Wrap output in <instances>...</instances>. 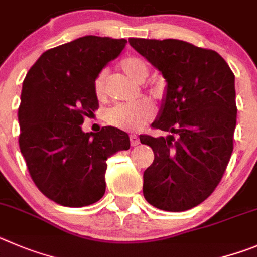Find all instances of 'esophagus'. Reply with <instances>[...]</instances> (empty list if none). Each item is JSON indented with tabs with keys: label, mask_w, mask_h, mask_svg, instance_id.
<instances>
[{
	"label": "esophagus",
	"mask_w": 257,
	"mask_h": 257,
	"mask_svg": "<svg viewBox=\"0 0 257 257\" xmlns=\"http://www.w3.org/2000/svg\"><path fill=\"white\" fill-rule=\"evenodd\" d=\"M131 145L132 146L140 145V138H138L136 134H131Z\"/></svg>",
	"instance_id": "obj_1"
}]
</instances>
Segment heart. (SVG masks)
<instances>
[{
    "mask_svg": "<svg viewBox=\"0 0 257 257\" xmlns=\"http://www.w3.org/2000/svg\"><path fill=\"white\" fill-rule=\"evenodd\" d=\"M120 68L124 73L137 82H143L149 75V66L138 57H125L120 61ZM105 78L102 71L94 79L93 89L98 100L105 98ZM155 115V105L150 100H140L136 102L117 103L107 112V121L116 128L124 131H140L150 123Z\"/></svg>",
    "mask_w": 257,
    "mask_h": 257,
    "instance_id": "b5f03b06",
    "label": "heart"
}]
</instances>
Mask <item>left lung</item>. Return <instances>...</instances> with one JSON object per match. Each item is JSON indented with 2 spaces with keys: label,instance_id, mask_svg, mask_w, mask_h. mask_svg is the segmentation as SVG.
I'll list each match as a JSON object with an SVG mask.
<instances>
[{
  "label": "left lung",
  "instance_id": "left-lung-1",
  "mask_svg": "<svg viewBox=\"0 0 257 257\" xmlns=\"http://www.w3.org/2000/svg\"><path fill=\"white\" fill-rule=\"evenodd\" d=\"M129 45L166 80L152 128L169 134L140 137L155 155L143 173V196L157 209L186 211L211 195L230 160L234 74L216 51L179 39L129 38Z\"/></svg>",
  "mask_w": 257,
  "mask_h": 257
}]
</instances>
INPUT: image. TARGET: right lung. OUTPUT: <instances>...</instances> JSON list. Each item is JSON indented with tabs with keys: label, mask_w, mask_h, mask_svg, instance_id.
<instances>
[{
	"label": "right lung",
	"mask_w": 257,
	"mask_h": 257,
	"mask_svg": "<svg viewBox=\"0 0 257 257\" xmlns=\"http://www.w3.org/2000/svg\"><path fill=\"white\" fill-rule=\"evenodd\" d=\"M126 39L85 36L43 52L23 82L19 147L34 184L46 197L83 207L105 195L106 160L131 147L114 126L84 133V116L98 108L97 75Z\"/></svg>",
	"instance_id": "1"
}]
</instances>
